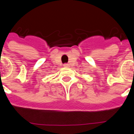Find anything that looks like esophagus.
I'll list each match as a JSON object with an SVG mask.
<instances>
[{
    "label": "esophagus",
    "mask_w": 134,
    "mask_h": 134,
    "mask_svg": "<svg viewBox=\"0 0 134 134\" xmlns=\"http://www.w3.org/2000/svg\"><path fill=\"white\" fill-rule=\"evenodd\" d=\"M64 66H65V67H68V66H69V64H64Z\"/></svg>",
    "instance_id": "esophagus-1"
}]
</instances>
